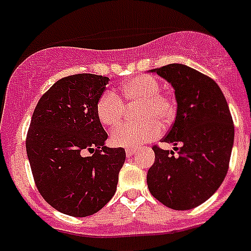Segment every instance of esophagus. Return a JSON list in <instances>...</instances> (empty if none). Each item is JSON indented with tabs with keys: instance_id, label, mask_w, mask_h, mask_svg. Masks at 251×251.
<instances>
[{
	"instance_id": "obj_1",
	"label": "esophagus",
	"mask_w": 251,
	"mask_h": 251,
	"mask_svg": "<svg viewBox=\"0 0 251 251\" xmlns=\"http://www.w3.org/2000/svg\"><path fill=\"white\" fill-rule=\"evenodd\" d=\"M133 154H134V149H127V150H126V155H127V157H132Z\"/></svg>"
}]
</instances>
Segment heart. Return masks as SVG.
I'll use <instances>...</instances> for the list:
<instances>
[{"mask_svg": "<svg viewBox=\"0 0 251 251\" xmlns=\"http://www.w3.org/2000/svg\"><path fill=\"white\" fill-rule=\"evenodd\" d=\"M121 97L113 91H104L96 102V116L106 127H116L124 113V104L139 103L137 123L122 124L111 133V143L118 148H137L155 139L161 132L160 124L171 121L175 103L160 94V82L150 75L133 77L121 86Z\"/></svg>", "mask_w": 251, "mask_h": 251, "instance_id": "b5f03b06", "label": "heart"}]
</instances>
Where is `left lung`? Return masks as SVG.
<instances>
[{"label": "left lung", "mask_w": 251, "mask_h": 251, "mask_svg": "<svg viewBox=\"0 0 251 251\" xmlns=\"http://www.w3.org/2000/svg\"><path fill=\"white\" fill-rule=\"evenodd\" d=\"M150 73L175 90L176 118L161 142L173 143L178 155L152 147L155 161L148 171V187L169 208H195L218 190L228 173L234 143L230 111L214 80L190 66L169 64Z\"/></svg>", "instance_id": "obj_1"}]
</instances>
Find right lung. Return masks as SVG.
<instances>
[{
  "label": "right lung",
  "mask_w": 251,
  "mask_h": 251,
  "mask_svg": "<svg viewBox=\"0 0 251 251\" xmlns=\"http://www.w3.org/2000/svg\"><path fill=\"white\" fill-rule=\"evenodd\" d=\"M108 81L94 74L66 76L33 112L25 148L34 182L43 199L68 216H91L106 206L126 160L123 148L104 145L108 135L96 116Z\"/></svg>",
  "instance_id": "1"
}]
</instances>
